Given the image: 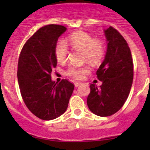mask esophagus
<instances>
[{
  "mask_svg": "<svg viewBox=\"0 0 150 150\" xmlns=\"http://www.w3.org/2000/svg\"><path fill=\"white\" fill-rule=\"evenodd\" d=\"M82 84H83V83H80V82H76V83H74V86H75V87H78L79 86H81Z\"/></svg>",
  "mask_w": 150,
  "mask_h": 150,
  "instance_id": "obj_1",
  "label": "esophagus"
}]
</instances>
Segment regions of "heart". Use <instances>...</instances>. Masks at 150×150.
Returning a JSON list of instances; mask_svg holds the SVG:
<instances>
[{
    "instance_id": "1",
    "label": "heart",
    "mask_w": 150,
    "mask_h": 150,
    "mask_svg": "<svg viewBox=\"0 0 150 150\" xmlns=\"http://www.w3.org/2000/svg\"><path fill=\"white\" fill-rule=\"evenodd\" d=\"M67 43L74 50L83 52L84 59L92 64H98L102 60L105 53V46L103 41L95 40L94 37L85 32H76L68 38ZM68 48L63 40L58 41L55 47V55L57 61L63 63L67 60ZM89 72L87 67L70 66L66 74L76 79H81L85 74Z\"/></svg>"
}]
</instances>
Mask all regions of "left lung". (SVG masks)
<instances>
[{"mask_svg":"<svg viewBox=\"0 0 150 150\" xmlns=\"http://www.w3.org/2000/svg\"><path fill=\"white\" fill-rule=\"evenodd\" d=\"M107 48L97 71L99 87L90 85L87 105L94 114L109 116L121 109L128 98L133 82V62L128 43L112 27L104 30Z\"/></svg>","mask_w":150,"mask_h":150,"instance_id":"1","label":"left lung"}]
</instances>
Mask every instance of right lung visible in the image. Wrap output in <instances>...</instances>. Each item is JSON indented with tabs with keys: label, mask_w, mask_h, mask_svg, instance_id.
I'll return each mask as SVG.
<instances>
[{
	"label": "right lung",
	"mask_w": 150,
	"mask_h": 150,
	"mask_svg": "<svg viewBox=\"0 0 150 150\" xmlns=\"http://www.w3.org/2000/svg\"><path fill=\"white\" fill-rule=\"evenodd\" d=\"M67 28L59 25L41 28L24 45L18 63V82L29 110L43 120H55L65 112L74 85L67 79L52 80L56 67L55 47Z\"/></svg>",
	"instance_id": "1"
}]
</instances>
